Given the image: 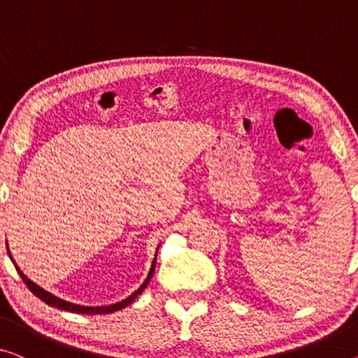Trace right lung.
I'll use <instances>...</instances> for the list:
<instances>
[{"instance_id":"obj_1","label":"right lung","mask_w":358,"mask_h":358,"mask_svg":"<svg viewBox=\"0 0 358 358\" xmlns=\"http://www.w3.org/2000/svg\"><path fill=\"white\" fill-rule=\"evenodd\" d=\"M158 250V248H157ZM8 255H9V257H10V261H13V256H10V252H9V250H8ZM14 262V261H13ZM155 264H157V257L155 259H153V262H152V267H150V272H148V275H147V278H145V282L141 285V288L137 289V291H134L133 294L131 296H128V298L126 299H123L122 302H117V304H112V306H99V307H91V306H80V304H73V302H69V301H64V299H60V298H57V296H54L52 293H49V291H46V289H43L41 287H38L36 283H33L31 280L27 277V275L20 271V268L17 267V264L14 262V267H15V271H17V273L20 275V278L24 280V283L27 285V288H29L33 294L36 296V298H40L43 302H46L48 306H51V307H57V309H60V310H69V312H76V313H87V315H96V313H99V315H101V313H112V312H117V310H120V309H124L126 306H129L131 302H133L137 296H139L142 291L145 289V287L148 285V282H150V278H152V275H153V272H155Z\"/></svg>"}]
</instances>
